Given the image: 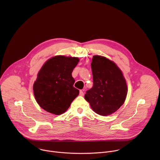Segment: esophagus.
I'll return each mask as SVG.
<instances>
[{
    "label": "esophagus",
    "mask_w": 160,
    "mask_h": 160,
    "mask_svg": "<svg viewBox=\"0 0 160 160\" xmlns=\"http://www.w3.org/2000/svg\"><path fill=\"white\" fill-rule=\"evenodd\" d=\"M83 94H84V93H83V90H80V96H83Z\"/></svg>",
    "instance_id": "obj_1"
}]
</instances>
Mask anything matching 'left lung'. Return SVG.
Wrapping results in <instances>:
<instances>
[{
  "instance_id": "8db88e82",
  "label": "left lung",
  "mask_w": 160,
  "mask_h": 160,
  "mask_svg": "<svg viewBox=\"0 0 160 160\" xmlns=\"http://www.w3.org/2000/svg\"><path fill=\"white\" fill-rule=\"evenodd\" d=\"M93 87L85 95V100L97 114L108 116L122 106L127 94V85L117 65L101 56H94L91 63Z\"/></svg>"
}]
</instances>
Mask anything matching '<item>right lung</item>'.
<instances>
[{
    "instance_id": "right-lung-1",
    "label": "right lung",
    "mask_w": 160,
    "mask_h": 160,
    "mask_svg": "<svg viewBox=\"0 0 160 160\" xmlns=\"http://www.w3.org/2000/svg\"><path fill=\"white\" fill-rule=\"evenodd\" d=\"M78 62V58L56 56L44 63L33 84L35 99L42 109L59 115L69 108L79 94L72 75Z\"/></svg>"
}]
</instances>
